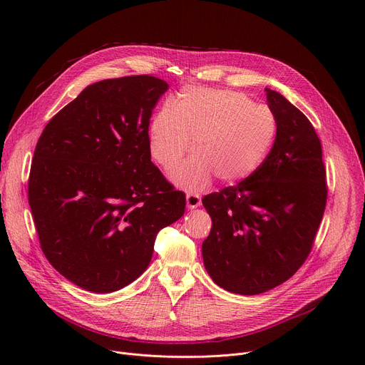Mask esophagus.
Listing matches in <instances>:
<instances>
[{"label": "esophagus", "mask_w": 365, "mask_h": 365, "mask_svg": "<svg viewBox=\"0 0 365 365\" xmlns=\"http://www.w3.org/2000/svg\"><path fill=\"white\" fill-rule=\"evenodd\" d=\"M201 205V197L197 194H187L186 195V207L187 208H197Z\"/></svg>", "instance_id": "obj_1"}]
</instances>
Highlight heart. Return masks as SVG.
Masks as SVG:
<instances>
[{"label":"heart","instance_id":"heart-1","mask_svg":"<svg viewBox=\"0 0 365 365\" xmlns=\"http://www.w3.org/2000/svg\"><path fill=\"white\" fill-rule=\"evenodd\" d=\"M278 136V118L266 106L234 90L183 88L175 105L164 106L149 125L152 158L175 167L190 149L195 157L173 173V180L198 189L212 176L225 185L252 178L266 161Z\"/></svg>","mask_w":365,"mask_h":365}]
</instances>
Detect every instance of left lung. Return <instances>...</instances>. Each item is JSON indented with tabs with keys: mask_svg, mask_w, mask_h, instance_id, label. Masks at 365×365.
Segmentation results:
<instances>
[{
	"mask_svg": "<svg viewBox=\"0 0 365 365\" xmlns=\"http://www.w3.org/2000/svg\"><path fill=\"white\" fill-rule=\"evenodd\" d=\"M278 136L252 178L205 195L212 231L204 266L226 292L255 296L296 274L312 250L327 202L321 142L311 121L284 96L264 88Z\"/></svg>",
	"mask_w": 365,
	"mask_h": 365,
	"instance_id": "1",
	"label": "left lung"
}]
</instances>
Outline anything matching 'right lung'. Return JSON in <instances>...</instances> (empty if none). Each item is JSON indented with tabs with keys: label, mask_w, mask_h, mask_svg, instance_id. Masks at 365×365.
Wrapping results in <instances>:
<instances>
[{
	"label": "right lung",
	"mask_w": 365,
	"mask_h": 365,
	"mask_svg": "<svg viewBox=\"0 0 365 365\" xmlns=\"http://www.w3.org/2000/svg\"><path fill=\"white\" fill-rule=\"evenodd\" d=\"M168 84L150 75L94 83L38 139L28 198L43 253L93 293L121 290L150 263L186 198L150 161L152 109Z\"/></svg>",
	"instance_id": "right-lung-1"
}]
</instances>
